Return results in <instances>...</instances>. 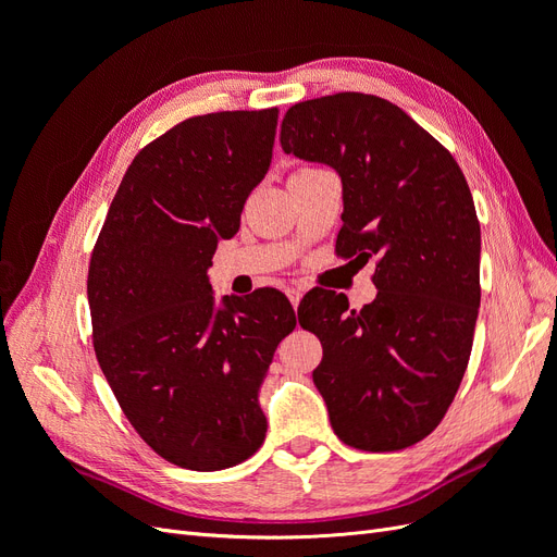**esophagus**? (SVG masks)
Segmentation results:
<instances>
[{
  "instance_id": "1",
  "label": "esophagus",
  "mask_w": 557,
  "mask_h": 557,
  "mask_svg": "<svg viewBox=\"0 0 557 557\" xmlns=\"http://www.w3.org/2000/svg\"><path fill=\"white\" fill-rule=\"evenodd\" d=\"M285 295H288V299H290V305L297 309L299 307V299H301V288H297V285H290V288H285Z\"/></svg>"
}]
</instances>
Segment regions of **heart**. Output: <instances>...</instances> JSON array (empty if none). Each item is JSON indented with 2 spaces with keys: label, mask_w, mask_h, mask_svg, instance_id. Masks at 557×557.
<instances>
[{
  "label": "heart",
  "mask_w": 557,
  "mask_h": 557,
  "mask_svg": "<svg viewBox=\"0 0 557 557\" xmlns=\"http://www.w3.org/2000/svg\"><path fill=\"white\" fill-rule=\"evenodd\" d=\"M313 170H318V166H301V170H297L295 174H299V172H313Z\"/></svg>",
  "instance_id": "1"
}]
</instances>
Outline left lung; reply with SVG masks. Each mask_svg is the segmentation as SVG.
I'll return each mask as SVG.
<instances>
[{
  "label": "left lung",
  "instance_id": "1",
  "mask_svg": "<svg viewBox=\"0 0 557 557\" xmlns=\"http://www.w3.org/2000/svg\"><path fill=\"white\" fill-rule=\"evenodd\" d=\"M281 146L344 183L336 256H376V299H301L323 346L313 383L334 434L369 453L418 444L442 423L469 362L481 305V225L455 158L399 107L336 92L288 109ZM299 315V311H297Z\"/></svg>",
  "mask_w": 557,
  "mask_h": 557
}]
</instances>
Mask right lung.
<instances>
[{"label":"right lung","instance_id":"add662e5","mask_svg":"<svg viewBox=\"0 0 557 557\" xmlns=\"http://www.w3.org/2000/svg\"><path fill=\"white\" fill-rule=\"evenodd\" d=\"M278 109L195 115L144 146L92 248L88 301L99 367L141 440L166 462L218 471L267 432L258 404L297 318L267 288L215 309L207 269L264 178Z\"/></svg>","mask_w":557,"mask_h":557}]
</instances>
